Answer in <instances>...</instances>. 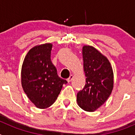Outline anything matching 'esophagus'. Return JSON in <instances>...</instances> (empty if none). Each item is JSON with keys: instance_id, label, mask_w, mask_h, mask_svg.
I'll use <instances>...</instances> for the list:
<instances>
[{"instance_id": "obj_1", "label": "esophagus", "mask_w": 135, "mask_h": 135, "mask_svg": "<svg viewBox=\"0 0 135 135\" xmlns=\"http://www.w3.org/2000/svg\"><path fill=\"white\" fill-rule=\"evenodd\" d=\"M72 79H73V76H72V75H70V77H69V78L67 79V81H68V82H70Z\"/></svg>"}]
</instances>
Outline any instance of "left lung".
Wrapping results in <instances>:
<instances>
[{
    "instance_id": "8db88e82",
    "label": "left lung",
    "mask_w": 135,
    "mask_h": 135,
    "mask_svg": "<svg viewBox=\"0 0 135 135\" xmlns=\"http://www.w3.org/2000/svg\"><path fill=\"white\" fill-rule=\"evenodd\" d=\"M83 66L86 84L77 93L80 108L86 112H95L110 96L114 87V72L105 56L93 46L82 47Z\"/></svg>"
}]
</instances>
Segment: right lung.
<instances>
[{
  "instance_id": "1",
  "label": "right lung",
  "mask_w": 135,
  "mask_h": 135,
  "mask_svg": "<svg viewBox=\"0 0 135 135\" xmlns=\"http://www.w3.org/2000/svg\"><path fill=\"white\" fill-rule=\"evenodd\" d=\"M53 45H37L27 53L21 67V86L34 105L45 109L53 104L63 84L68 83L58 76L51 61Z\"/></svg>"
}]
</instances>
